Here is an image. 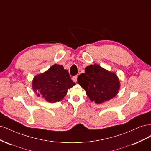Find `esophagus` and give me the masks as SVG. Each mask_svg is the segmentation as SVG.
<instances>
[{"label": "esophagus", "mask_w": 151, "mask_h": 151, "mask_svg": "<svg viewBox=\"0 0 151 151\" xmlns=\"http://www.w3.org/2000/svg\"><path fill=\"white\" fill-rule=\"evenodd\" d=\"M72 80H73V81L75 82V83H76V82L77 81V76H73L72 77Z\"/></svg>", "instance_id": "1"}]
</instances>
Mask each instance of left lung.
Wrapping results in <instances>:
<instances>
[{
	"instance_id": "obj_1",
	"label": "left lung",
	"mask_w": 151,
	"mask_h": 151,
	"mask_svg": "<svg viewBox=\"0 0 151 151\" xmlns=\"http://www.w3.org/2000/svg\"><path fill=\"white\" fill-rule=\"evenodd\" d=\"M77 81L91 101L97 104L116 96L120 87L116 74L97 64L86 67L85 73L79 76Z\"/></svg>"
}]
</instances>
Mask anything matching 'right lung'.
<instances>
[{
  "label": "right lung",
  "instance_id": "1",
  "mask_svg": "<svg viewBox=\"0 0 151 151\" xmlns=\"http://www.w3.org/2000/svg\"><path fill=\"white\" fill-rule=\"evenodd\" d=\"M74 85L68 72L62 65L57 64L36 76L32 82L35 93L49 103L61 101L67 94V90Z\"/></svg>",
  "mask_w": 151,
  "mask_h": 151
}]
</instances>
